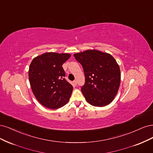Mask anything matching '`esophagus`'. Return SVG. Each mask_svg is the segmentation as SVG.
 <instances>
[{"mask_svg": "<svg viewBox=\"0 0 153 153\" xmlns=\"http://www.w3.org/2000/svg\"><path fill=\"white\" fill-rule=\"evenodd\" d=\"M74 85L76 86L77 85V81L76 80H75V81H74Z\"/></svg>", "mask_w": 153, "mask_h": 153, "instance_id": "34e87169", "label": "esophagus"}]
</instances>
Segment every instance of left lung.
Returning <instances> with one entry per match:
<instances>
[{
	"label": "left lung",
	"instance_id": "1",
	"mask_svg": "<svg viewBox=\"0 0 153 153\" xmlns=\"http://www.w3.org/2000/svg\"><path fill=\"white\" fill-rule=\"evenodd\" d=\"M82 67L85 84L81 91L93 106L104 107L114 99L121 82V72L117 62L109 53L88 50L74 55Z\"/></svg>",
	"mask_w": 153,
	"mask_h": 153
}]
</instances>
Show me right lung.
Segmentation results:
<instances>
[{
    "instance_id": "obj_1",
    "label": "right lung",
    "mask_w": 153,
    "mask_h": 153,
    "mask_svg": "<svg viewBox=\"0 0 153 153\" xmlns=\"http://www.w3.org/2000/svg\"><path fill=\"white\" fill-rule=\"evenodd\" d=\"M68 53L49 52L34 58L29 67L28 78L34 96L41 105L56 109L68 102L73 86L65 79L62 65Z\"/></svg>"
}]
</instances>
